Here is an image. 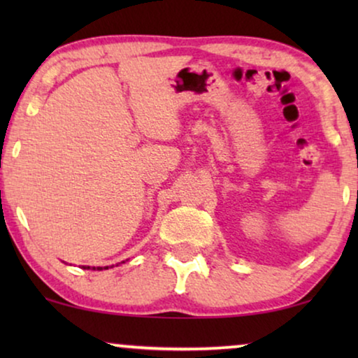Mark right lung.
Here are the masks:
<instances>
[{"instance_id":"right-lung-1","label":"right lung","mask_w":358,"mask_h":358,"mask_svg":"<svg viewBox=\"0 0 358 358\" xmlns=\"http://www.w3.org/2000/svg\"><path fill=\"white\" fill-rule=\"evenodd\" d=\"M85 268H90V266H85ZM92 268H94V267H92ZM104 268H109V267H104ZM97 271H102V267H97Z\"/></svg>"}]
</instances>
